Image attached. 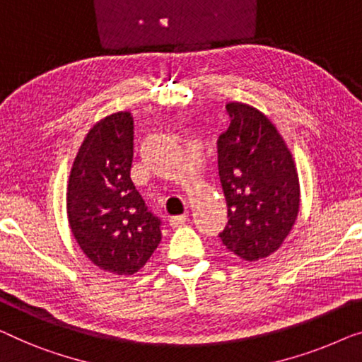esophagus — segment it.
I'll return each instance as SVG.
<instances>
[{
    "mask_svg": "<svg viewBox=\"0 0 362 362\" xmlns=\"http://www.w3.org/2000/svg\"><path fill=\"white\" fill-rule=\"evenodd\" d=\"M187 222V216L186 214H182V216H176V217H171L170 218V225L173 228L176 227H181V225H185Z\"/></svg>",
    "mask_w": 362,
    "mask_h": 362,
    "instance_id": "esophagus-1",
    "label": "esophagus"
}]
</instances>
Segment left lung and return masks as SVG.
I'll return each mask as SVG.
<instances>
[{"mask_svg":"<svg viewBox=\"0 0 362 362\" xmlns=\"http://www.w3.org/2000/svg\"><path fill=\"white\" fill-rule=\"evenodd\" d=\"M227 112L230 125L217 140V161L228 222L218 237L242 259L268 258L297 218L296 165L263 112L242 103L227 104Z\"/></svg>","mask_w":362,"mask_h":362,"instance_id":"obj_1","label":"left lung"}]
</instances>
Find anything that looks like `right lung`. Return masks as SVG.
Masks as SVG:
<instances>
[{"label":"right lung","instance_id":"add662e5","mask_svg":"<svg viewBox=\"0 0 362 362\" xmlns=\"http://www.w3.org/2000/svg\"><path fill=\"white\" fill-rule=\"evenodd\" d=\"M134 117L116 112L88 132L70 173L66 212L88 258L114 274H134L161 240V220L130 180Z\"/></svg>","mask_w":362,"mask_h":362}]
</instances>
